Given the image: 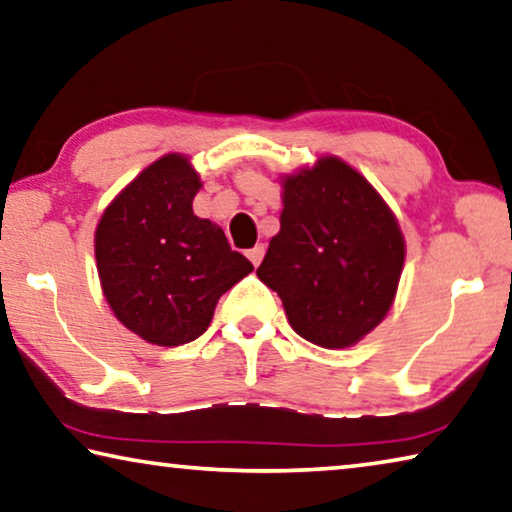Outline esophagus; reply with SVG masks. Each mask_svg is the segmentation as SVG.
I'll use <instances>...</instances> for the list:
<instances>
[{
  "label": "esophagus",
  "mask_w": 512,
  "mask_h": 512,
  "mask_svg": "<svg viewBox=\"0 0 512 512\" xmlns=\"http://www.w3.org/2000/svg\"><path fill=\"white\" fill-rule=\"evenodd\" d=\"M264 253H266L264 243H257L255 248L248 250V259H250V262H253L255 266H259V262H262V259H264Z\"/></svg>",
  "instance_id": "obj_1"
}]
</instances>
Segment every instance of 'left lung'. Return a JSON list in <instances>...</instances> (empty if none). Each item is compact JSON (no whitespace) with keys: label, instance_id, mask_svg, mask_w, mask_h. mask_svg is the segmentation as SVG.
<instances>
[{"label":"left lung","instance_id":"left-lung-1","mask_svg":"<svg viewBox=\"0 0 512 512\" xmlns=\"http://www.w3.org/2000/svg\"><path fill=\"white\" fill-rule=\"evenodd\" d=\"M280 232L257 278L278 291L300 337L346 348L385 319L403 271L405 241L378 191L337 157L282 182Z\"/></svg>","mask_w":512,"mask_h":512}]
</instances>
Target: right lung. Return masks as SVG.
Here are the masks:
<instances>
[{
	"mask_svg": "<svg viewBox=\"0 0 512 512\" xmlns=\"http://www.w3.org/2000/svg\"><path fill=\"white\" fill-rule=\"evenodd\" d=\"M198 189L189 159L166 154L104 209L95 230L107 303L125 328L157 346L198 339L218 298L253 271L221 227L193 214Z\"/></svg>",
	"mask_w": 512,
	"mask_h": 512,
	"instance_id": "right-lung-1",
	"label": "right lung"
}]
</instances>
